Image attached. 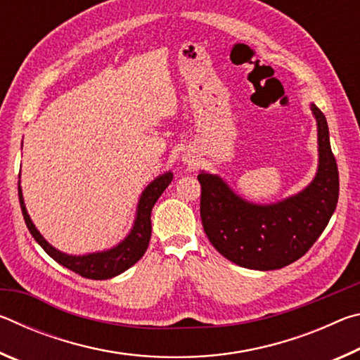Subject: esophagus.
<instances>
[{
    "instance_id": "esophagus-1",
    "label": "esophagus",
    "mask_w": 360,
    "mask_h": 360,
    "mask_svg": "<svg viewBox=\"0 0 360 360\" xmlns=\"http://www.w3.org/2000/svg\"><path fill=\"white\" fill-rule=\"evenodd\" d=\"M187 162H188V160H187Z\"/></svg>"
}]
</instances>
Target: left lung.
Listing matches in <instances>:
<instances>
[{
	"mask_svg": "<svg viewBox=\"0 0 360 360\" xmlns=\"http://www.w3.org/2000/svg\"><path fill=\"white\" fill-rule=\"evenodd\" d=\"M318 122L319 168L303 192L276 205H254L225 182L200 173V217L212 246L225 259L251 270H279L309 251L327 227L338 203L337 160L326 115L311 105Z\"/></svg>",
	"mask_w": 360,
	"mask_h": 360,
	"instance_id": "1",
	"label": "left lung"
}]
</instances>
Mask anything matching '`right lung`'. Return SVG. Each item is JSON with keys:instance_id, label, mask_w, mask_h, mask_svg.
<instances>
[{"instance_id": "1", "label": "right lung", "mask_w": 360, "mask_h": 360, "mask_svg": "<svg viewBox=\"0 0 360 360\" xmlns=\"http://www.w3.org/2000/svg\"><path fill=\"white\" fill-rule=\"evenodd\" d=\"M173 179L172 173L162 174L160 178H157L154 182H150L148 188L143 192L141 200L138 205V214L135 225H133L131 233L120 243L119 246H115L109 251L105 252H96L89 255H66L63 252L57 251L56 248H52L49 243L42 238L41 233L30 219L28 212L25 210V203L22 198V191L19 186V200H20V208L23 219L30 230V233L33 235V238L39 243L41 248L51 255V257L58 262L60 265L68 268V270L77 273L82 278L89 279H109L112 276H117L120 273H124L127 268H130L133 264L143 257L146 249L149 246L150 240V211L154 208L158 197L163 193V191L168 187L169 182Z\"/></svg>"}]
</instances>
